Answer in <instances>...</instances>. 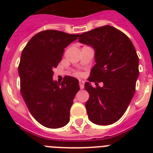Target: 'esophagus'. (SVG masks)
I'll list each match as a JSON object with an SVG mask.
<instances>
[{
  "mask_svg": "<svg viewBox=\"0 0 153 153\" xmlns=\"http://www.w3.org/2000/svg\"><path fill=\"white\" fill-rule=\"evenodd\" d=\"M79 86H80L81 90H82L84 88V81L82 80V79H79Z\"/></svg>",
  "mask_w": 153,
  "mask_h": 153,
  "instance_id": "obj_1",
  "label": "esophagus"
}]
</instances>
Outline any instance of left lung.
Wrapping results in <instances>:
<instances>
[{
  "mask_svg": "<svg viewBox=\"0 0 153 153\" xmlns=\"http://www.w3.org/2000/svg\"><path fill=\"white\" fill-rule=\"evenodd\" d=\"M79 42L94 50L95 63L91 71L90 82L102 81L96 88L85 83L90 94L86 109L90 121L108 126L123 116L133 98L139 76V59L127 36L114 27L105 25L84 32Z\"/></svg>",
  "mask_w": 153,
  "mask_h": 153,
  "instance_id": "8db88e82",
  "label": "left lung"
}]
</instances>
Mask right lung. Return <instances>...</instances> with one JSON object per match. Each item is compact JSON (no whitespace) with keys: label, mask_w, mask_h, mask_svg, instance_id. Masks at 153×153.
<instances>
[{"label":"right lung","mask_w":153,"mask_h":153,"mask_svg":"<svg viewBox=\"0 0 153 153\" xmlns=\"http://www.w3.org/2000/svg\"><path fill=\"white\" fill-rule=\"evenodd\" d=\"M79 35L56 30L37 33L23 50L18 72L20 92L32 117L47 128L63 127L70 121V109L77 92L79 80L66 76L61 83L53 79L62 54Z\"/></svg>","instance_id":"obj_1"}]
</instances>
